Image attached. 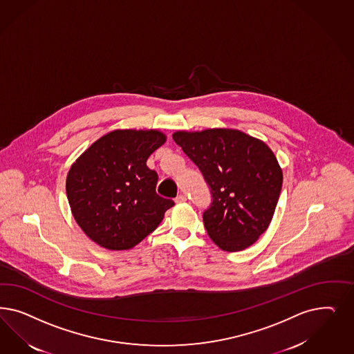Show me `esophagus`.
Segmentation results:
<instances>
[{"label":"esophagus","instance_id":"esophagus-1","mask_svg":"<svg viewBox=\"0 0 354 354\" xmlns=\"http://www.w3.org/2000/svg\"><path fill=\"white\" fill-rule=\"evenodd\" d=\"M187 201V198H186V195L180 194L177 198H176V202L177 203H185Z\"/></svg>","mask_w":354,"mask_h":354}]
</instances>
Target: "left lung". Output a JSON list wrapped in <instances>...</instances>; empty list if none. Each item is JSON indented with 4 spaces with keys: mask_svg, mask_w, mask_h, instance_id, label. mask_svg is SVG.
I'll use <instances>...</instances> for the list:
<instances>
[{
    "mask_svg": "<svg viewBox=\"0 0 354 354\" xmlns=\"http://www.w3.org/2000/svg\"><path fill=\"white\" fill-rule=\"evenodd\" d=\"M173 139L211 187L212 205L203 214L211 240L224 251L248 249L268 228L281 192L272 149L236 129L176 131Z\"/></svg>",
    "mask_w": 354,
    "mask_h": 354,
    "instance_id": "8db88e82",
    "label": "left lung"
}]
</instances>
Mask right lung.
<instances>
[{
	"instance_id": "obj_1",
	"label": "right lung",
	"mask_w": 354,
	"mask_h": 354,
	"mask_svg": "<svg viewBox=\"0 0 354 354\" xmlns=\"http://www.w3.org/2000/svg\"><path fill=\"white\" fill-rule=\"evenodd\" d=\"M167 140L159 130H113L73 162L66 177L71 214L93 242L108 250L133 249L158 228L171 199L156 194L149 155Z\"/></svg>"
}]
</instances>
